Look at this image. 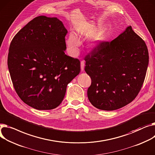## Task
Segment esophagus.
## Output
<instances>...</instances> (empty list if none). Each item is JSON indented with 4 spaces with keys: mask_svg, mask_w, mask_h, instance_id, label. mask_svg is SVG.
Returning a JSON list of instances; mask_svg holds the SVG:
<instances>
[{
    "mask_svg": "<svg viewBox=\"0 0 155 155\" xmlns=\"http://www.w3.org/2000/svg\"><path fill=\"white\" fill-rule=\"evenodd\" d=\"M80 65H81V70L84 71V66H85V61H81V63H80Z\"/></svg>",
    "mask_w": 155,
    "mask_h": 155,
    "instance_id": "34e87169",
    "label": "esophagus"
}]
</instances>
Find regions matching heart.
<instances>
[{
	"mask_svg": "<svg viewBox=\"0 0 155 155\" xmlns=\"http://www.w3.org/2000/svg\"><path fill=\"white\" fill-rule=\"evenodd\" d=\"M81 34L83 35H87L88 33L86 32V31H82ZM105 38V33H101L99 34V35L97 37V38L91 42L90 45L91 47L93 48L97 47L101 41L104 40ZM66 42L70 52L73 55H77L78 52L79 47L80 45V42L77 37L74 33H71L69 35L68 38L67 39Z\"/></svg>",
	"mask_w": 155,
	"mask_h": 155,
	"instance_id": "obj_1",
	"label": "heart"
}]
</instances>
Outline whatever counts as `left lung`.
<instances>
[{
  "label": "left lung",
  "mask_w": 155,
  "mask_h": 155,
  "mask_svg": "<svg viewBox=\"0 0 155 155\" xmlns=\"http://www.w3.org/2000/svg\"><path fill=\"white\" fill-rule=\"evenodd\" d=\"M91 80L87 90L91 104L112 111L130 104L138 95L149 62L147 46L131 26L111 42L101 41L84 58Z\"/></svg>",
  "instance_id": "8db88e82"
}]
</instances>
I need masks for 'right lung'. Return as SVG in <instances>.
Masks as SVG:
<instances>
[{
    "mask_svg": "<svg viewBox=\"0 0 155 155\" xmlns=\"http://www.w3.org/2000/svg\"><path fill=\"white\" fill-rule=\"evenodd\" d=\"M67 30L57 17L41 15L25 25L10 43L7 65L15 90L25 104L51 110L63 101L80 61L67 55Z\"/></svg>",
    "mask_w": 155,
    "mask_h": 155,
    "instance_id": "right-lung-1",
    "label": "right lung"
}]
</instances>
